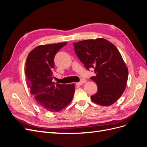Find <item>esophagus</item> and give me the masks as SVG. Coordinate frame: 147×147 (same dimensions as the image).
Masks as SVG:
<instances>
[{
	"label": "esophagus",
	"instance_id": "34e87169",
	"mask_svg": "<svg viewBox=\"0 0 147 147\" xmlns=\"http://www.w3.org/2000/svg\"><path fill=\"white\" fill-rule=\"evenodd\" d=\"M86 82V80L85 79H82V80L78 82V83H76V84L77 85H82V84L85 83Z\"/></svg>",
	"mask_w": 147,
	"mask_h": 147
}]
</instances>
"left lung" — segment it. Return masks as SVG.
<instances>
[{
	"instance_id": "left-lung-1",
	"label": "left lung",
	"mask_w": 147,
	"mask_h": 147,
	"mask_svg": "<svg viewBox=\"0 0 147 147\" xmlns=\"http://www.w3.org/2000/svg\"><path fill=\"white\" fill-rule=\"evenodd\" d=\"M74 50L89 70L94 68L96 76L91 80L97 85V92L91 96L102 106L114 104L126 87L128 69L117 48L107 40L98 38L74 43Z\"/></svg>"
}]
</instances>
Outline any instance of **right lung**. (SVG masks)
Wrapping results in <instances>:
<instances>
[{"label":"right lung","mask_w":147,"mask_h":147,"mask_svg":"<svg viewBox=\"0 0 147 147\" xmlns=\"http://www.w3.org/2000/svg\"><path fill=\"white\" fill-rule=\"evenodd\" d=\"M67 43L39 45L29 53L26 61V80L31 94L42 108L51 112L66 107L74 94V84H62L52 81L55 56Z\"/></svg>","instance_id":"1"}]
</instances>
